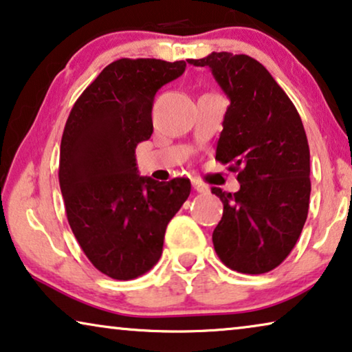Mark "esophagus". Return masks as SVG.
Here are the masks:
<instances>
[{
  "label": "esophagus",
  "instance_id": "obj_1",
  "mask_svg": "<svg viewBox=\"0 0 352 352\" xmlns=\"http://www.w3.org/2000/svg\"><path fill=\"white\" fill-rule=\"evenodd\" d=\"M192 187H194V190H197V192H208V187H206L205 184H201V182L197 179L192 181Z\"/></svg>",
  "mask_w": 352,
  "mask_h": 352
}]
</instances>
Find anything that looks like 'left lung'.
Instances as JSON below:
<instances>
[{"label":"left lung","mask_w":352,"mask_h":352,"mask_svg":"<svg viewBox=\"0 0 352 352\" xmlns=\"http://www.w3.org/2000/svg\"><path fill=\"white\" fill-rule=\"evenodd\" d=\"M187 62L208 67L230 100L216 160L239 171L240 189H211L224 205L214 250L234 271L269 272L290 254L309 210V146L300 113L253 57L211 52Z\"/></svg>","instance_id":"left-lung-1"}]
</instances>
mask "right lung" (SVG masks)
<instances>
[{
    "mask_svg": "<svg viewBox=\"0 0 352 352\" xmlns=\"http://www.w3.org/2000/svg\"><path fill=\"white\" fill-rule=\"evenodd\" d=\"M184 60L118 59L76 99L60 141L59 184L75 239L93 266L131 280L162 256L166 226L190 181L139 176L136 146L152 136V105Z\"/></svg>",
    "mask_w": 352,
    "mask_h": 352,
    "instance_id": "add662e5",
    "label": "right lung"
}]
</instances>
